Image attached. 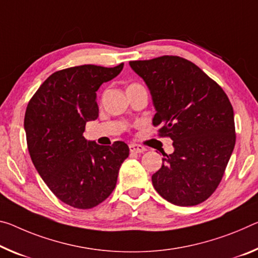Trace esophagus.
Returning a JSON list of instances; mask_svg holds the SVG:
<instances>
[{"mask_svg":"<svg viewBox=\"0 0 258 258\" xmlns=\"http://www.w3.org/2000/svg\"><path fill=\"white\" fill-rule=\"evenodd\" d=\"M130 150L132 151V153H136V154H141V153H145L147 150L146 147L141 146V145H136V144H132L130 145Z\"/></svg>","mask_w":258,"mask_h":258,"instance_id":"obj_1","label":"esophagus"}]
</instances>
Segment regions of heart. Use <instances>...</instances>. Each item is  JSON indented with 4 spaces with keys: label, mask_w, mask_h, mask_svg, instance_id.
Masks as SVG:
<instances>
[{
    "label": "heart",
    "mask_w": 258,
    "mask_h": 258,
    "mask_svg": "<svg viewBox=\"0 0 258 258\" xmlns=\"http://www.w3.org/2000/svg\"><path fill=\"white\" fill-rule=\"evenodd\" d=\"M134 85H136V84H134Z\"/></svg>",
    "instance_id": "b5f03b06"
}]
</instances>
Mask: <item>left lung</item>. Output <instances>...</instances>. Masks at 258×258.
Listing matches in <instances>:
<instances>
[{"mask_svg":"<svg viewBox=\"0 0 258 258\" xmlns=\"http://www.w3.org/2000/svg\"><path fill=\"white\" fill-rule=\"evenodd\" d=\"M156 110L153 124L173 141L172 154L151 181L170 203L190 207L211 196L235 146L234 112L222 87L194 63L178 56L133 60Z\"/></svg>","mask_w":258,"mask_h":258,"instance_id":"left-lung-1","label":"left lung"}]
</instances>
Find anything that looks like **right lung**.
<instances>
[{
	"instance_id": "obj_1",
	"label": "right lung",
	"mask_w": 258,
	"mask_h": 258,
	"mask_svg": "<svg viewBox=\"0 0 258 258\" xmlns=\"http://www.w3.org/2000/svg\"><path fill=\"white\" fill-rule=\"evenodd\" d=\"M122 68L80 65L57 71L28 102L24 128L32 162L56 198L77 209L103 202L128 157L125 142L100 146L84 138L86 122L99 117L97 89Z\"/></svg>"
}]
</instances>
